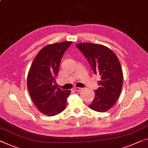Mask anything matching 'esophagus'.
I'll use <instances>...</instances> for the list:
<instances>
[{"label":"esophagus","instance_id":"34e87169","mask_svg":"<svg viewBox=\"0 0 148 148\" xmlns=\"http://www.w3.org/2000/svg\"><path fill=\"white\" fill-rule=\"evenodd\" d=\"M73 89L75 90V91H77V92H79V91H81V90H82V89H83V88H79V87H74L73 88Z\"/></svg>","mask_w":148,"mask_h":148}]
</instances>
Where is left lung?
<instances>
[{"label": "left lung", "mask_w": 148, "mask_h": 148, "mask_svg": "<svg viewBox=\"0 0 148 148\" xmlns=\"http://www.w3.org/2000/svg\"><path fill=\"white\" fill-rule=\"evenodd\" d=\"M89 63L93 73L101 77L99 88L95 90V97L89 108L104 112L116 103L123 83V73L116 54L108 47L92 43L76 45Z\"/></svg>", "instance_id": "1"}]
</instances>
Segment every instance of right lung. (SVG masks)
<instances>
[{
	"label": "right lung",
	"instance_id": "right-lung-1",
	"mask_svg": "<svg viewBox=\"0 0 148 148\" xmlns=\"http://www.w3.org/2000/svg\"><path fill=\"white\" fill-rule=\"evenodd\" d=\"M72 42L49 44L41 49L31 65L27 87L36 107L53 116L65 110L70 90L56 87V79L61 58Z\"/></svg>",
	"mask_w": 148,
	"mask_h": 148
}]
</instances>
